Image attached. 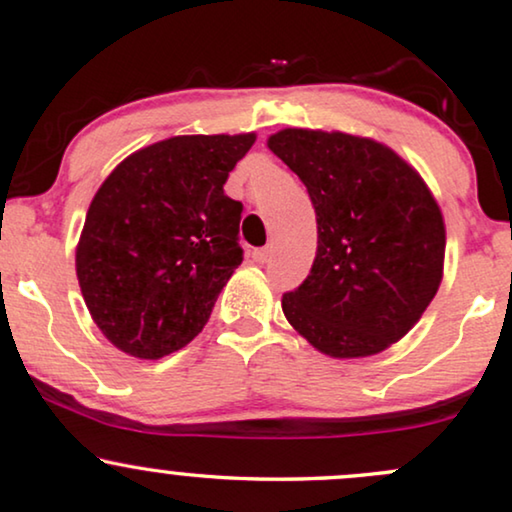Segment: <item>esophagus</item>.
<instances>
[{
    "label": "esophagus",
    "instance_id": "obj_1",
    "mask_svg": "<svg viewBox=\"0 0 512 512\" xmlns=\"http://www.w3.org/2000/svg\"><path fill=\"white\" fill-rule=\"evenodd\" d=\"M269 255H271L269 248H257V250H253V262L264 264L266 259H269Z\"/></svg>",
    "mask_w": 512,
    "mask_h": 512
}]
</instances>
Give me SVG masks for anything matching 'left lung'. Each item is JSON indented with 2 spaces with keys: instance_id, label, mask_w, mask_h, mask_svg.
<instances>
[{
  "instance_id": "obj_1",
  "label": "left lung",
  "mask_w": 512,
  "mask_h": 512,
  "mask_svg": "<svg viewBox=\"0 0 512 512\" xmlns=\"http://www.w3.org/2000/svg\"><path fill=\"white\" fill-rule=\"evenodd\" d=\"M269 148L306 185L318 253L283 313L336 359L378 355L408 334L443 278L445 225L420 174L383 143L280 129Z\"/></svg>"
}]
</instances>
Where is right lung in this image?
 <instances>
[{
  "label": "right lung",
  "mask_w": 512,
  "mask_h": 512,
  "mask_svg": "<svg viewBox=\"0 0 512 512\" xmlns=\"http://www.w3.org/2000/svg\"><path fill=\"white\" fill-rule=\"evenodd\" d=\"M255 134L171 136L111 171L85 215L76 276L115 348L160 359L185 348L243 262L229 171Z\"/></svg>",
  "instance_id": "1"
}]
</instances>
